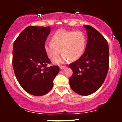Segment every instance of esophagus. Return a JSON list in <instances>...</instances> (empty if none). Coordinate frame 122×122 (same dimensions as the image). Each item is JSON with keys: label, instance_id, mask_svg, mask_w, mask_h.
Here are the masks:
<instances>
[{"label": "esophagus", "instance_id": "1", "mask_svg": "<svg viewBox=\"0 0 122 122\" xmlns=\"http://www.w3.org/2000/svg\"><path fill=\"white\" fill-rule=\"evenodd\" d=\"M66 67V66H60V68L61 70H62V69H64Z\"/></svg>", "mask_w": 122, "mask_h": 122}]
</instances>
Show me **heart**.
Masks as SVG:
<instances>
[{"instance_id":"b5f03b06","label":"heart","mask_w":122,"mask_h":122,"mask_svg":"<svg viewBox=\"0 0 122 122\" xmlns=\"http://www.w3.org/2000/svg\"><path fill=\"white\" fill-rule=\"evenodd\" d=\"M51 41L44 45L45 53L53 61L61 52V57L55 61V63L61 64L69 60L76 61L83 55L87 45V37L81 30L60 29L52 35Z\"/></svg>"}]
</instances>
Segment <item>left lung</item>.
I'll return each instance as SVG.
<instances>
[{
  "instance_id": "1",
  "label": "left lung",
  "mask_w": 122,
  "mask_h": 122,
  "mask_svg": "<svg viewBox=\"0 0 122 122\" xmlns=\"http://www.w3.org/2000/svg\"><path fill=\"white\" fill-rule=\"evenodd\" d=\"M88 40L84 53L69 64L72 70L69 79L71 89L77 94L88 96L96 92L104 83L109 67L107 41L99 31L84 25Z\"/></svg>"
}]
</instances>
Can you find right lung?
I'll use <instances>...</instances> for the list:
<instances>
[{"label": "right lung", "instance_id": "obj_1", "mask_svg": "<svg viewBox=\"0 0 122 122\" xmlns=\"http://www.w3.org/2000/svg\"><path fill=\"white\" fill-rule=\"evenodd\" d=\"M50 30V26H29L13 44L12 66L17 80L24 90L36 96L51 90L60 71L57 66L47 67L51 62L44 45Z\"/></svg>", "mask_w": 122, "mask_h": 122}]
</instances>
